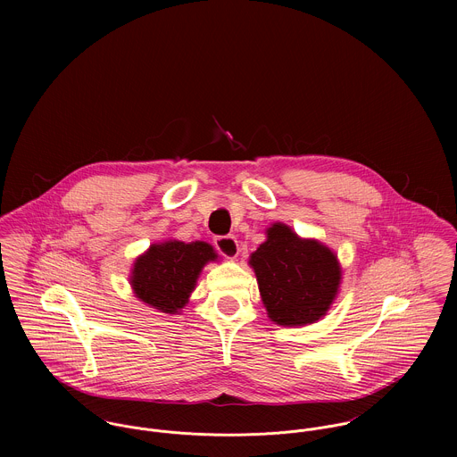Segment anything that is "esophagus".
<instances>
[{"instance_id":"1","label":"esophagus","mask_w":457,"mask_h":457,"mask_svg":"<svg viewBox=\"0 0 457 457\" xmlns=\"http://www.w3.org/2000/svg\"><path fill=\"white\" fill-rule=\"evenodd\" d=\"M214 246L227 259H236L239 255V245L234 236H218L214 239Z\"/></svg>"}]
</instances>
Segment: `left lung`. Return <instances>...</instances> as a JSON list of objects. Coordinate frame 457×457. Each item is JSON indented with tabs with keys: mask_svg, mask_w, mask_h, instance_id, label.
I'll return each mask as SVG.
<instances>
[{
	"mask_svg": "<svg viewBox=\"0 0 457 457\" xmlns=\"http://www.w3.org/2000/svg\"><path fill=\"white\" fill-rule=\"evenodd\" d=\"M262 303L278 326H306L320 320L337 295V257L315 239H301L288 225L274 223L252 253Z\"/></svg>",
	"mask_w": 457,
	"mask_h": 457,
	"instance_id": "1",
	"label": "left lung"
}]
</instances>
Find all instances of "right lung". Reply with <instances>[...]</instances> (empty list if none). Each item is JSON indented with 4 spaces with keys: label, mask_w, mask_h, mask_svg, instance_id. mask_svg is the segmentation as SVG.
<instances>
[{
    "label": "right lung",
    "mask_w": 457,
    "mask_h": 457,
    "mask_svg": "<svg viewBox=\"0 0 457 457\" xmlns=\"http://www.w3.org/2000/svg\"><path fill=\"white\" fill-rule=\"evenodd\" d=\"M216 259L212 246L204 241L151 245L133 263L131 288L142 303L162 313L178 315L188 303L202 267Z\"/></svg>",
    "instance_id": "1"
}]
</instances>
